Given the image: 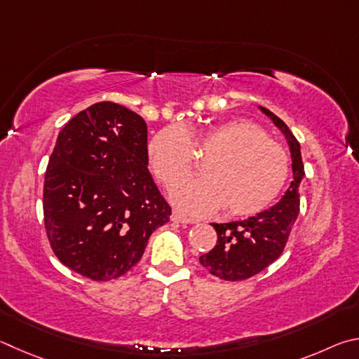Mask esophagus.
Returning a JSON list of instances; mask_svg holds the SVG:
<instances>
[{
  "instance_id": "obj_1",
  "label": "esophagus",
  "mask_w": 359,
  "mask_h": 359,
  "mask_svg": "<svg viewBox=\"0 0 359 359\" xmlns=\"http://www.w3.org/2000/svg\"><path fill=\"white\" fill-rule=\"evenodd\" d=\"M172 221L173 222H180V224H194V222H197V221H194V219H189V217L183 216L178 211H173L172 212Z\"/></svg>"
}]
</instances>
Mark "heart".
Listing matches in <instances>:
<instances>
[{"instance_id":"1","label":"heart","mask_w":359,"mask_h":359,"mask_svg":"<svg viewBox=\"0 0 359 359\" xmlns=\"http://www.w3.org/2000/svg\"><path fill=\"white\" fill-rule=\"evenodd\" d=\"M148 154L165 189L191 175L196 156L208 157L203 178L184 181L172 192L176 208L192 216L210 215L222 206L231 217L259 215L276 202L290 175L285 149L246 119L198 130L165 128L151 138Z\"/></svg>"}]
</instances>
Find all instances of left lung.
I'll return each instance as SVG.
<instances>
[{"label": "left lung", "instance_id": "8db88e82", "mask_svg": "<svg viewBox=\"0 0 359 359\" xmlns=\"http://www.w3.org/2000/svg\"><path fill=\"white\" fill-rule=\"evenodd\" d=\"M262 111L284 132L290 144L293 181L279 203L257 216L229 224H211L217 231V243L200 263L210 274L222 280H244L268 268L284 252L288 236L299 215V183L304 176L299 142L280 118L260 107Z\"/></svg>", "mask_w": 359, "mask_h": 359}]
</instances>
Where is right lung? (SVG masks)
I'll return each mask as SVG.
<instances>
[{"mask_svg":"<svg viewBox=\"0 0 359 359\" xmlns=\"http://www.w3.org/2000/svg\"><path fill=\"white\" fill-rule=\"evenodd\" d=\"M42 205L50 248L69 269L107 282L135 266L172 215L148 170L144 119L115 102L77 113L56 138Z\"/></svg>","mask_w":359,"mask_h":359,"instance_id":"add662e5","label":"right lung"}]
</instances>
